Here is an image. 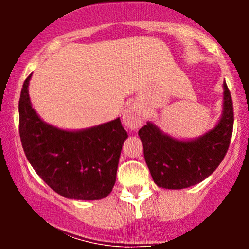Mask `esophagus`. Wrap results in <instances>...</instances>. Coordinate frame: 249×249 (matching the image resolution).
I'll return each mask as SVG.
<instances>
[{
    "label": "esophagus",
    "mask_w": 249,
    "mask_h": 249,
    "mask_svg": "<svg viewBox=\"0 0 249 249\" xmlns=\"http://www.w3.org/2000/svg\"><path fill=\"white\" fill-rule=\"evenodd\" d=\"M123 122L130 130H136L142 123V112L137 105H131L123 113Z\"/></svg>",
    "instance_id": "1"
}]
</instances>
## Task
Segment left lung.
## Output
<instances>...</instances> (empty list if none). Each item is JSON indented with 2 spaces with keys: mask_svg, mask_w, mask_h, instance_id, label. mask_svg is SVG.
<instances>
[{
  "mask_svg": "<svg viewBox=\"0 0 249 249\" xmlns=\"http://www.w3.org/2000/svg\"><path fill=\"white\" fill-rule=\"evenodd\" d=\"M222 113L212 130L193 139H178L152 122L139 130L144 157L157 186L181 190L210 177L226 156L233 132V103L224 82Z\"/></svg>",
  "mask_w": 249,
  "mask_h": 249,
  "instance_id": "left-lung-1",
  "label": "left lung"
}]
</instances>
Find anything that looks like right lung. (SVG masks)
I'll return each instance as SVG.
<instances>
[{"mask_svg": "<svg viewBox=\"0 0 249 249\" xmlns=\"http://www.w3.org/2000/svg\"><path fill=\"white\" fill-rule=\"evenodd\" d=\"M31 75L18 102L19 137L28 160L45 184L68 199L99 200L116 182L122 147L127 138L121 119L83 130L45 123L33 108Z\"/></svg>", "mask_w": 249, "mask_h": 249, "instance_id": "right-lung-1", "label": "right lung"}]
</instances>
